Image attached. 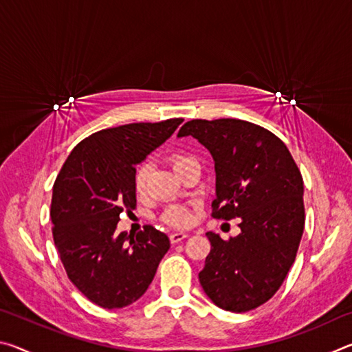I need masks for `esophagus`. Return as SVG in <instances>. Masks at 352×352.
<instances>
[{
	"mask_svg": "<svg viewBox=\"0 0 352 352\" xmlns=\"http://www.w3.org/2000/svg\"><path fill=\"white\" fill-rule=\"evenodd\" d=\"M186 237H188L186 233H183V231H177V233H172L169 236V239H170L172 243H178V242H182L183 239H186Z\"/></svg>",
	"mask_w": 352,
	"mask_h": 352,
	"instance_id": "obj_1",
	"label": "esophagus"
}]
</instances>
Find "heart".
Wrapping results in <instances>:
<instances>
[{
  "mask_svg": "<svg viewBox=\"0 0 352 352\" xmlns=\"http://www.w3.org/2000/svg\"><path fill=\"white\" fill-rule=\"evenodd\" d=\"M195 163H197V160H195L194 157H190V155H188V153L178 152V153H174L170 157V164H172V168H174L177 174L180 170H183L184 168H188V166L195 164ZM148 170H151V168H148V164H146V163L140 164L135 170L133 188H135V192L138 195L144 194ZM162 219H163L164 223H168L170 226H186V225L190 223V219H192V216H190V212H189V210H186V208L170 206L163 212Z\"/></svg>",
  "mask_w": 352,
  "mask_h": 352,
  "instance_id": "1",
  "label": "heart"
}]
</instances>
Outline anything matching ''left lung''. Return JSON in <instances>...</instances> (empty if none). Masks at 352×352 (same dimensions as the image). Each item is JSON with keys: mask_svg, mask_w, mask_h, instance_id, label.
<instances>
[{"mask_svg": "<svg viewBox=\"0 0 352 352\" xmlns=\"http://www.w3.org/2000/svg\"><path fill=\"white\" fill-rule=\"evenodd\" d=\"M177 136H192L214 160L212 217H241V233L230 241L206 233L201 289L220 309L252 311L276 294L295 262L305 230L302 177L278 136L242 119H192Z\"/></svg>", "mask_w": 352, "mask_h": 352, "instance_id": "8db88e82", "label": "left lung"}]
</instances>
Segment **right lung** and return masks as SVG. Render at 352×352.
<instances>
[{
	"label": "right lung",
	"instance_id": "add662e5",
	"mask_svg": "<svg viewBox=\"0 0 352 352\" xmlns=\"http://www.w3.org/2000/svg\"><path fill=\"white\" fill-rule=\"evenodd\" d=\"M183 119L135 122L93 133L77 144L52 188V236L67 275L88 300L121 309L146 294L170 247L147 225L118 233L121 212L136 206L135 166L169 140Z\"/></svg>",
	"mask_w": 352,
	"mask_h": 352
}]
</instances>
